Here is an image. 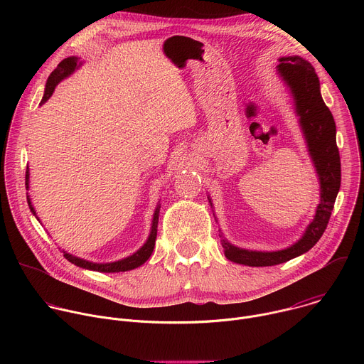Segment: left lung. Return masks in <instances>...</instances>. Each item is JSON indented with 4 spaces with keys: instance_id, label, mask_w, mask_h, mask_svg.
<instances>
[{
    "instance_id": "obj_1",
    "label": "left lung",
    "mask_w": 364,
    "mask_h": 364,
    "mask_svg": "<svg viewBox=\"0 0 364 364\" xmlns=\"http://www.w3.org/2000/svg\"><path fill=\"white\" fill-rule=\"evenodd\" d=\"M278 73L292 93L295 114L299 117V127L320 177L321 196L313 222L308 225L302 237L287 249L275 252L247 250L233 246L220 235L225 256L232 262L247 267L279 265L313 247L328 225L341 183L336 122L321 97L320 80L314 68L299 56H287L279 59ZM209 201L212 204L210 198Z\"/></svg>"
}]
</instances>
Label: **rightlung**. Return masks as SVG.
<instances>
[{
  "label": "right lung",
  "mask_w": 364,
  "mask_h": 364,
  "mask_svg": "<svg viewBox=\"0 0 364 364\" xmlns=\"http://www.w3.org/2000/svg\"><path fill=\"white\" fill-rule=\"evenodd\" d=\"M79 59L72 56V58H68L65 60H62L58 68L51 72V75L48 76L47 79V83H46V89H44V95H43V99L40 102V105H43V103L46 100H48V97L53 95L55 92V87L58 86V83L60 80H63L65 77L70 76L82 63H79ZM30 178V174H28V167H27V171H26V188H28V180ZM27 201H28V207L31 213L36 216V212H34V207L31 204V200L30 197L27 196ZM160 207L161 205H157V209H155L154 212V218H152V225H151V232H149V236L146 239V242L144 243V246L141 249H138L135 253H132L131 256L128 257H124L121 259V261H117V262H111V264H95V262H89L86 261V259H80L77 256H73L68 252L63 250V256L68 259L69 262L75 264L76 267L79 268H83V269H90V271H97V272H125V271H131V269H135L138 267H141L142 264H145L148 261V257L151 256L152 250H154V246H155V237H157V226H159V216H160ZM37 218V216H36ZM38 220V219H37Z\"/></svg>",
  "instance_id": "obj_1"
}]
</instances>
